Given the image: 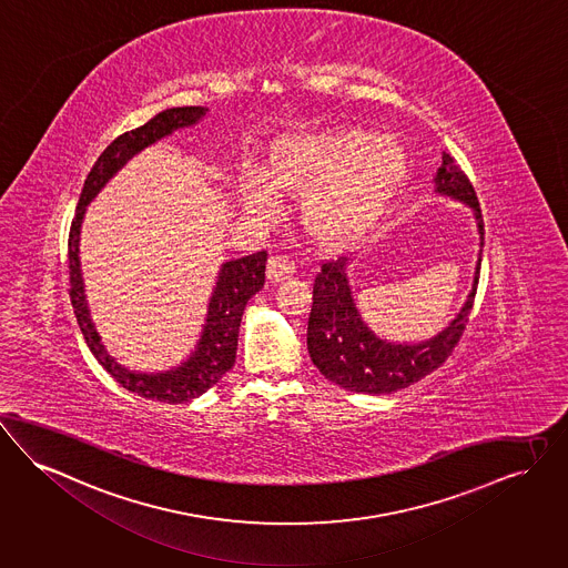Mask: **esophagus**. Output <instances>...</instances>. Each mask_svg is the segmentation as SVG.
Returning <instances> with one entry per match:
<instances>
[{
    "mask_svg": "<svg viewBox=\"0 0 568 568\" xmlns=\"http://www.w3.org/2000/svg\"><path fill=\"white\" fill-rule=\"evenodd\" d=\"M294 272H296V264L287 255H272L267 262V278L270 281H285Z\"/></svg>",
    "mask_w": 568,
    "mask_h": 568,
    "instance_id": "1",
    "label": "esophagus"
}]
</instances>
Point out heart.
Segmentation results:
<instances>
[{
  "instance_id": "b5f03b06",
  "label": "heart",
  "mask_w": 568,
  "mask_h": 568,
  "mask_svg": "<svg viewBox=\"0 0 568 568\" xmlns=\"http://www.w3.org/2000/svg\"><path fill=\"white\" fill-rule=\"evenodd\" d=\"M407 171V150L393 136L341 126L278 139L264 175L242 182V200L267 212L276 193H302L301 221L322 242L365 232L395 195Z\"/></svg>"
}]
</instances>
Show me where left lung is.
<instances>
[{
  "instance_id": "obj_1",
  "label": "left lung",
  "mask_w": 568,
  "mask_h": 568,
  "mask_svg": "<svg viewBox=\"0 0 568 568\" xmlns=\"http://www.w3.org/2000/svg\"><path fill=\"white\" fill-rule=\"evenodd\" d=\"M435 193L464 201L474 210L483 253L485 225L474 186L446 152L435 175ZM480 253L471 292L459 315L442 333L420 343H390L373 333L363 322L349 290L347 266L352 260L338 257L324 262L315 274L313 308L306 328V347L313 365L341 388L365 395H390L429 375L453 354L466 331L480 274Z\"/></svg>"
}]
</instances>
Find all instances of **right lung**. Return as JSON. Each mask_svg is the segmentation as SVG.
I'll use <instances>...</instances> for the list:
<instances>
[{"label": "right lung", "mask_w": 568, "mask_h": 568, "mask_svg": "<svg viewBox=\"0 0 568 568\" xmlns=\"http://www.w3.org/2000/svg\"><path fill=\"white\" fill-rule=\"evenodd\" d=\"M207 113L205 106H173L154 115L143 126L120 134L106 145L92 171L85 178L81 197L74 210V219L68 235V272H70V302L79 322V328L106 373L120 382L126 390L145 399L163 403H184L197 399L207 388H212L230 368L234 367L237 333L246 302L251 301L266 283V251L225 262L219 272L216 287L207 304V317L195 352L178 367L161 373H139L120 365L101 343V334L90 317V306L85 301L81 262H79V234L85 216L88 203L101 193L102 186L124 168L134 154L169 136L178 129H189L197 124Z\"/></svg>", "instance_id": "add662e5"}]
</instances>
